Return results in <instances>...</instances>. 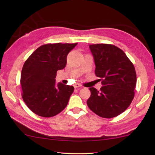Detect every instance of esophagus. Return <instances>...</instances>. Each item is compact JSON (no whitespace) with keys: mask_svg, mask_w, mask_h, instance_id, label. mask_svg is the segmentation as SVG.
Segmentation results:
<instances>
[{"mask_svg":"<svg viewBox=\"0 0 155 155\" xmlns=\"http://www.w3.org/2000/svg\"><path fill=\"white\" fill-rule=\"evenodd\" d=\"M74 87L76 88H78V87H81V85L79 84H74Z\"/></svg>","mask_w":155,"mask_h":155,"instance_id":"obj_1","label":"esophagus"}]
</instances>
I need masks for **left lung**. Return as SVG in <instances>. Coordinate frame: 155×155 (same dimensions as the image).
<instances>
[{"label": "left lung", "mask_w": 155, "mask_h": 155, "mask_svg": "<svg viewBox=\"0 0 155 155\" xmlns=\"http://www.w3.org/2000/svg\"><path fill=\"white\" fill-rule=\"evenodd\" d=\"M95 64V74L102 78L98 91L89 88L88 108L99 117L118 116L129 107L134 98L137 74L134 65L124 52L112 45H90Z\"/></svg>", "instance_id": "obj_1"}]
</instances>
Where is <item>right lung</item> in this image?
<instances>
[{
	"instance_id": "1",
	"label": "right lung",
	"mask_w": 155,
	"mask_h": 155,
	"mask_svg": "<svg viewBox=\"0 0 155 155\" xmlns=\"http://www.w3.org/2000/svg\"><path fill=\"white\" fill-rule=\"evenodd\" d=\"M74 44H47L39 47L25 61L21 83L22 98L30 110L42 117H54L64 109L74 87L56 84L58 70L67 64L68 52Z\"/></svg>"
}]
</instances>
